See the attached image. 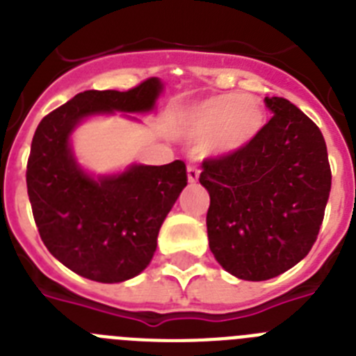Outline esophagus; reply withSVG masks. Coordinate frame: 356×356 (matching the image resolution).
I'll return each instance as SVG.
<instances>
[{
	"label": "esophagus",
	"mask_w": 356,
	"mask_h": 356,
	"mask_svg": "<svg viewBox=\"0 0 356 356\" xmlns=\"http://www.w3.org/2000/svg\"><path fill=\"white\" fill-rule=\"evenodd\" d=\"M187 180L188 184H196L200 180V169L196 165H188L187 168Z\"/></svg>",
	"instance_id": "esophagus-1"
}]
</instances>
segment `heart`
Here are the masks:
<instances>
[{"label": "heart", "mask_w": 356, "mask_h": 356, "mask_svg": "<svg viewBox=\"0 0 356 356\" xmlns=\"http://www.w3.org/2000/svg\"><path fill=\"white\" fill-rule=\"evenodd\" d=\"M266 127V108L251 94L225 92L205 97L185 110L181 134L205 143L210 155L226 156L250 146Z\"/></svg>", "instance_id": "heart-1"}]
</instances>
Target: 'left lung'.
I'll use <instances>...</instances> for the list:
<instances>
[{
	"instance_id": "left-lung-1",
	"label": "left lung",
	"mask_w": 356,
	"mask_h": 356,
	"mask_svg": "<svg viewBox=\"0 0 356 356\" xmlns=\"http://www.w3.org/2000/svg\"><path fill=\"white\" fill-rule=\"evenodd\" d=\"M273 118L234 155L201 163L209 191V246L225 271L248 282L282 275L312 250L332 188L325 137L284 97Z\"/></svg>"
}]
</instances>
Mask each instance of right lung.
Returning a JSON list of instances; mask_svg holds the SVG:
<instances>
[{"label":"right lung","mask_w":356,"mask_h":356,"mask_svg":"<svg viewBox=\"0 0 356 356\" xmlns=\"http://www.w3.org/2000/svg\"><path fill=\"white\" fill-rule=\"evenodd\" d=\"M162 90L159 78L127 92L85 90L37 127L26 168L33 219L49 253L83 278L119 284L149 266L160 226L187 185V169L175 160L94 176L72 153V131L92 115L147 114Z\"/></svg>","instance_id":"obj_1"}]
</instances>
